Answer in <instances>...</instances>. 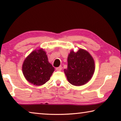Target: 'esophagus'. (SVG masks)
Segmentation results:
<instances>
[{"instance_id":"1","label":"esophagus","mask_w":121,"mask_h":121,"mask_svg":"<svg viewBox=\"0 0 121 121\" xmlns=\"http://www.w3.org/2000/svg\"><path fill=\"white\" fill-rule=\"evenodd\" d=\"M62 66H59V67H57V68H56V70L58 71H61V70H62Z\"/></svg>"}]
</instances>
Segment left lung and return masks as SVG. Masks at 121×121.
<instances>
[{"label": "left lung", "mask_w": 121, "mask_h": 121, "mask_svg": "<svg viewBox=\"0 0 121 121\" xmlns=\"http://www.w3.org/2000/svg\"><path fill=\"white\" fill-rule=\"evenodd\" d=\"M68 66L64 69L67 78L71 84L81 86L85 84L95 72V64L91 54L83 49L77 52L71 51L68 56Z\"/></svg>", "instance_id": "1"}]
</instances>
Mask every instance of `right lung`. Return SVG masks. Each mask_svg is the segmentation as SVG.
Wrapping results in <instances>:
<instances>
[{"instance_id":"add662e5","label":"right lung","mask_w":121,"mask_h":121,"mask_svg":"<svg viewBox=\"0 0 121 121\" xmlns=\"http://www.w3.org/2000/svg\"><path fill=\"white\" fill-rule=\"evenodd\" d=\"M54 71V68L48 62L45 51L42 48L32 52L22 65V72L26 79L37 86L46 83Z\"/></svg>"}]
</instances>
